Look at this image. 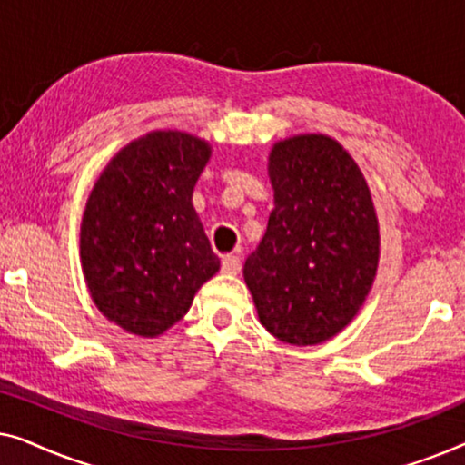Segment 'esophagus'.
Returning a JSON list of instances; mask_svg holds the SVG:
<instances>
[{"label": "esophagus", "mask_w": 465, "mask_h": 465, "mask_svg": "<svg viewBox=\"0 0 465 465\" xmlns=\"http://www.w3.org/2000/svg\"><path fill=\"white\" fill-rule=\"evenodd\" d=\"M241 271V258L237 253H226V256H222V272H226V275H237Z\"/></svg>", "instance_id": "1"}]
</instances>
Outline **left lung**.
<instances>
[{
  "mask_svg": "<svg viewBox=\"0 0 465 465\" xmlns=\"http://www.w3.org/2000/svg\"><path fill=\"white\" fill-rule=\"evenodd\" d=\"M275 209L243 277L260 323L288 345L332 339L358 315L379 266V220L349 152L328 135L272 145Z\"/></svg>",
  "mask_w": 465,
  "mask_h": 465,
  "instance_id": "obj_1",
  "label": "left lung"
}]
</instances>
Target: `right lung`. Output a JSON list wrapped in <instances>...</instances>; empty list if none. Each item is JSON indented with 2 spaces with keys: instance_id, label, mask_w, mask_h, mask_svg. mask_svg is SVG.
Here are the masks:
<instances>
[{
  "instance_id": "obj_1",
  "label": "right lung",
  "mask_w": 465,
  "mask_h": 465,
  "mask_svg": "<svg viewBox=\"0 0 465 465\" xmlns=\"http://www.w3.org/2000/svg\"><path fill=\"white\" fill-rule=\"evenodd\" d=\"M209 156L205 139L152 131L107 163L88 196L82 271L97 309L126 332L163 334L220 271L193 207Z\"/></svg>"
}]
</instances>
